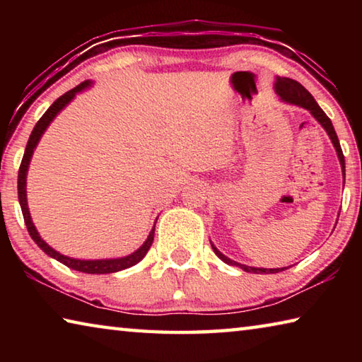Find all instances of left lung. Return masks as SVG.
I'll return each instance as SVG.
<instances>
[{
  "instance_id": "8db88e82",
  "label": "left lung",
  "mask_w": 362,
  "mask_h": 362,
  "mask_svg": "<svg viewBox=\"0 0 362 362\" xmlns=\"http://www.w3.org/2000/svg\"><path fill=\"white\" fill-rule=\"evenodd\" d=\"M274 93H276V95L279 97L281 102L308 110V112L313 115V118L324 127V131L327 132L330 142H332L334 148L337 151V156H339L341 173H343V183H345V158H343V151H341V146H340V142H339V137H337V134H335L332 121H330L329 116L322 112V108L317 105L316 100L313 99V95H311L302 84L296 81V79L281 78V76H276V79H274ZM211 246H212L214 252H216L218 259L225 262L226 265L238 267V268H241L247 273H257V274L265 273V274H268V273H279V272H284V269H286V267L284 268H255V267L243 265V263H238L235 260L228 259L226 255H223L216 246H214L212 243H211Z\"/></svg>"
}]
</instances>
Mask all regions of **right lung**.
<instances>
[{
  "label": "right lung",
  "mask_w": 362,
  "mask_h": 362,
  "mask_svg": "<svg viewBox=\"0 0 362 362\" xmlns=\"http://www.w3.org/2000/svg\"><path fill=\"white\" fill-rule=\"evenodd\" d=\"M93 86V81H84L81 84H78L76 88H73L69 93H65L64 95H60L59 99L52 103L51 107L46 110V113L41 116L40 121L36 122L32 134H30V139H28V144H27V148L25 153H23V158H22V163H21V169H19V179H17V189H19V203L22 207V214H23V220H25V225H27V230L30 233V236H32V240L38 244V247H41V250L45 254H47L49 257H52V259L59 260L60 263H64L65 267H69L71 269H76V272H81V273H89V274H107V273H116V272H121V269H126V268H131L134 265H137V263L144 259L148 252V249L153 243V238H155V226H153L148 238H146L145 243L140 246L137 250H134L132 254L129 255H124V257H118V259H99V260H83V259H73V257L69 255H64L57 252L56 249H52L49 244L42 240L40 236L38 230H36V226L32 220V216H30V211H28V203H27V173H28V168H30V161H32V156H33V151L36 148V145L42 137V134L49 127V124L54 121V118L62 112V110L69 105V103L75 99L76 94L83 93L88 88ZM158 220V218H156ZM156 225V222H155Z\"/></svg>",
  "instance_id": "1"
}]
</instances>
